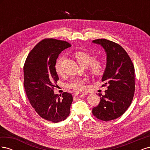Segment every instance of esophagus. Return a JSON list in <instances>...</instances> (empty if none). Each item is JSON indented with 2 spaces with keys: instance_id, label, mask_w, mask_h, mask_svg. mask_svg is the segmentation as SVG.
Listing matches in <instances>:
<instances>
[{
  "instance_id": "1",
  "label": "esophagus",
  "mask_w": 150,
  "mask_h": 150,
  "mask_svg": "<svg viewBox=\"0 0 150 150\" xmlns=\"http://www.w3.org/2000/svg\"><path fill=\"white\" fill-rule=\"evenodd\" d=\"M75 96L78 97V98H83V97H84L86 94V93H75Z\"/></svg>"
}]
</instances>
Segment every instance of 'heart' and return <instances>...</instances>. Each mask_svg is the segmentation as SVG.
<instances>
[{
    "label": "heart",
    "mask_w": 150,
    "mask_h": 150,
    "mask_svg": "<svg viewBox=\"0 0 150 150\" xmlns=\"http://www.w3.org/2000/svg\"><path fill=\"white\" fill-rule=\"evenodd\" d=\"M75 57L79 62V64L83 66H87L89 65V68L91 72L94 75L101 74L104 69L103 63L99 60H93V57L90 54L83 52L78 51L75 53ZM63 57H60L57 59L55 64L56 71L58 74L62 73V63ZM66 86L71 89L76 91H81L85 88L84 79L80 78H73L68 81Z\"/></svg>",
    "instance_id": "obj_1"
}]
</instances>
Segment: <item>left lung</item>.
I'll use <instances>...</instances> for the list:
<instances>
[{
    "instance_id": "1",
    "label": "left lung",
    "mask_w": 150,
    "mask_h": 150,
    "mask_svg": "<svg viewBox=\"0 0 150 150\" xmlns=\"http://www.w3.org/2000/svg\"><path fill=\"white\" fill-rule=\"evenodd\" d=\"M92 42L100 45L106 53V66L101 80L108 86L104 95L99 94L100 102L93 108V114L99 120L108 121L120 117L130 106L135 90L134 67L118 44L105 39Z\"/></svg>"
}]
</instances>
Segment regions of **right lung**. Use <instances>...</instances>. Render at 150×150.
<instances>
[{
    "mask_svg": "<svg viewBox=\"0 0 150 150\" xmlns=\"http://www.w3.org/2000/svg\"><path fill=\"white\" fill-rule=\"evenodd\" d=\"M71 45L54 39H44L30 52L24 66V86L32 106L44 120L53 122L64 120L70 113L72 96L54 94L59 77L55 64L59 54Z\"/></svg>",
    "mask_w": 150,
    "mask_h": 150,
    "instance_id": "1",
    "label": "right lung"
}]
</instances>
